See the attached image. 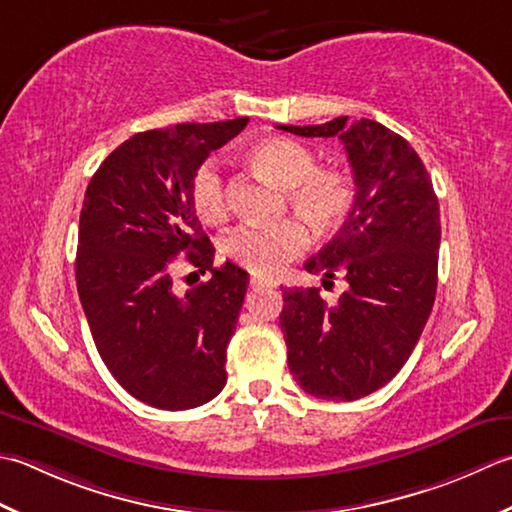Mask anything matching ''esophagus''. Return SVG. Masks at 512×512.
Masks as SVG:
<instances>
[{"label":"esophagus","instance_id":"esophagus-1","mask_svg":"<svg viewBox=\"0 0 512 512\" xmlns=\"http://www.w3.org/2000/svg\"><path fill=\"white\" fill-rule=\"evenodd\" d=\"M249 285H252V289H274L278 287L276 280H269V278H258V276H252L249 278Z\"/></svg>","mask_w":512,"mask_h":512}]
</instances>
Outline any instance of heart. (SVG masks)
I'll return each instance as SVG.
<instances>
[{"label":"heart","mask_w":512,"mask_h":512,"mask_svg":"<svg viewBox=\"0 0 512 512\" xmlns=\"http://www.w3.org/2000/svg\"><path fill=\"white\" fill-rule=\"evenodd\" d=\"M252 163L258 172L285 185L287 201L320 232L338 227L351 212L353 181L347 172L318 168L316 154L291 139H265L256 143ZM192 205L205 223H221L229 212V196L221 165L207 159L192 179ZM309 245L307 227L298 218L278 223H249L234 229L223 241V252L232 263L254 274L271 276Z\"/></svg>","instance_id":"heart-1"}]
</instances>
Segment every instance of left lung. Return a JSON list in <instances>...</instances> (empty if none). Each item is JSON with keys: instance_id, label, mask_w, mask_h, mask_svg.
<instances>
[{"instance_id": "obj_1", "label": "left lung", "mask_w": 512, "mask_h": 512, "mask_svg": "<svg viewBox=\"0 0 512 512\" xmlns=\"http://www.w3.org/2000/svg\"><path fill=\"white\" fill-rule=\"evenodd\" d=\"M298 137H338L356 198L340 232L309 258V274L342 276L336 305L320 289L283 291L280 329L289 371L320 400L351 402L384 387L409 360L437 289L440 205L409 141L382 123L338 117L320 125H278Z\"/></svg>"}]
</instances>
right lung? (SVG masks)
<instances>
[{
	"mask_svg": "<svg viewBox=\"0 0 512 512\" xmlns=\"http://www.w3.org/2000/svg\"><path fill=\"white\" fill-rule=\"evenodd\" d=\"M247 117L139 132L92 176L79 216L77 291L101 360L134 398L194 409L223 391L249 276L214 245L192 205V179ZM187 259L211 280L185 295L171 274Z\"/></svg>",
	"mask_w": 512,
	"mask_h": 512,
	"instance_id": "1",
	"label": "right lung"
}]
</instances>
